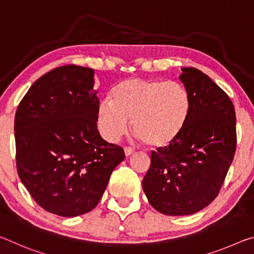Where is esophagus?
Segmentation results:
<instances>
[{"label":"esophagus","instance_id":"34e87169","mask_svg":"<svg viewBox=\"0 0 254 254\" xmlns=\"http://www.w3.org/2000/svg\"><path fill=\"white\" fill-rule=\"evenodd\" d=\"M135 149L131 147H125V155L126 156H130L131 154H134Z\"/></svg>","mask_w":254,"mask_h":254}]
</instances>
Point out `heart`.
Wrapping results in <instances>:
<instances>
[{"label": "heart", "mask_w": 254, "mask_h": 254, "mask_svg": "<svg viewBox=\"0 0 254 254\" xmlns=\"http://www.w3.org/2000/svg\"><path fill=\"white\" fill-rule=\"evenodd\" d=\"M190 95L181 83L128 77L102 100L97 110L101 135L116 142L132 128L151 148H165L179 139L190 114Z\"/></svg>", "instance_id": "obj_1"}]
</instances>
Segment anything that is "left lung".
<instances>
[{
  "label": "left lung",
  "mask_w": 254,
  "mask_h": 254,
  "mask_svg": "<svg viewBox=\"0 0 254 254\" xmlns=\"http://www.w3.org/2000/svg\"><path fill=\"white\" fill-rule=\"evenodd\" d=\"M190 114L179 139L152 151L143 179L148 201L164 215H191L218 196L236 149V117L228 95L201 70L182 67Z\"/></svg>",
  "instance_id": "8db88e82"
}]
</instances>
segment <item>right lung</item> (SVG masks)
I'll list each match as a JSON object with an SVG mask.
<instances>
[{"instance_id":"right-lung-1","label":"right lung","mask_w":254,"mask_h":254,"mask_svg":"<svg viewBox=\"0 0 254 254\" xmlns=\"http://www.w3.org/2000/svg\"><path fill=\"white\" fill-rule=\"evenodd\" d=\"M94 69L54 68L38 78L14 118L18 174L40 207L63 217L98 205L123 147L99 134Z\"/></svg>"}]
</instances>
